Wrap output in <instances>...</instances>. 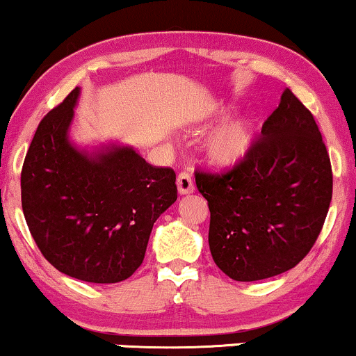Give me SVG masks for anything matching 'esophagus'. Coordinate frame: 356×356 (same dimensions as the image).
Masks as SVG:
<instances>
[{"mask_svg":"<svg viewBox=\"0 0 356 356\" xmlns=\"http://www.w3.org/2000/svg\"><path fill=\"white\" fill-rule=\"evenodd\" d=\"M177 191L181 195H187V193H192L193 191H195L191 174L181 172L177 175Z\"/></svg>","mask_w":356,"mask_h":356,"instance_id":"esophagus-1","label":"esophagus"}]
</instances>
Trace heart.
<instances>
[{"instance_id": "obj_1", "label": "heart", "mask_w": 356, "mask_h": 356, "mask_svg": "<svg viewBox=\"0 0 356 356\" xmlns=\"http://www.w3.org/2000/svg\"><path fill=\"white\" fill-rule=\"evenodd\" d=\"M235 115V106L223 105L211 113V123L222 124L205 143V157L218 169H233L248 159L256 145L258 126L251 116Z\"/></svg>"}]
</instances>
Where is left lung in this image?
Returning <instances> with one entry per match:
<instances>
[{
    "label": "left lung",
    "instance_id": "8db88e82",
    "mask_svg": "<svg viewBox=\"0 0 356 356\" xmlns=\"http://www.w3.org/2000/svg\"><path fill=\"white\" fill-rule=\"evenodd\" d=\"M195 182L209 202L211 258L241 282L277 276L302 261L332 200L322 134L289 88L248 159L222 175L197 172Z\"/></svg>",
    "mask_w": 356,
    "mask_h": 356
}]
</instances>
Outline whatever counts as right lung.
<instances>
[{
	"label": "right lung",
	"mask_w": 356,
	"mask_h": 356,
	"mask_svg": "<svg viewBox=\"0 0 356 356\" xmlns=\"http://www.w3.org/2000/svg\"><path fill=\"white\" fill-rule=\"evenodd\" d=\"M80 87L44 116L21 172L22 211L54 268L95 284L128 279L145 259L152 225L177 200L175 174L120 141L70 138Z\"/></svg>",
	"instance_id": "1"
}]
</instances>
